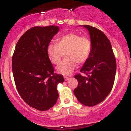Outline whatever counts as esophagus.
<instances>
[{
	"mask_svg": "<svg viewBox=\"0 0 131 131\" xmlns=\"http://www.w3.org/2000/svg\"><path fill=\"white\" fill-rule=\"evenodd\" d=\"M64 80H65V81H68V80L69 78H69L68 76H64Z\"/></svg>",
	"mask_w": 131,
	"mask_h": 131,
	"instance_id": "obj_1",
	"label": "esophagus"
}]
</instances>
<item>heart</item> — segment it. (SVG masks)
<instances>
[{
	"label": "heart",
	"mask_w": 131,
	"mask_h": 131,
	"mask_svg": "<svg viewBox=\"0 0 131 131\" xmlns=\"http://www.w3.org/2000/svg\"><path fill=\"white\" fill-rule=\"evenodd\" d=\"M92 44L88 37L70 32L59 37L55 43H50L47 47V54L52 63L57 64L65 53L66 59L56 68L57 71L62 74H70L76 67L88 60Z\"/></svg>",
	"instance_id": "heart-1"
}]
</instances>
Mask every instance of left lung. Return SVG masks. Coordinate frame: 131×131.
<instances>
[{
	"label": "left lung",
	"mask_w": 131,
	"mask_h": 131,
	"mask_svg": "<svg viewBox=\"0 0 131 131\" xmlns=\"http://www.w3.org/2000/svg\"><path fill=\"white\" fill-rule=\"evenodd\" d=\"M88 30L92 44L89 57L74 76L78 87L74 94L80 103L93 106L105 100L112 91L115 81L116 63L112 45L101 31L89 25H80Z\"/></svg>",
	"instance_id": "8db88e82"
}]
</instances>
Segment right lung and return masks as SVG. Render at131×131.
<instances>
[{
	"mask_svg": "<svg viewBox=\"0 0 131 131\" xmlns=\"http://www.w3.org/2000/svg\"><path fill=\"white\" fill-rule=\"evenodd\" d=\"M59 27H33L20 37L12 57V68L19 95L28 105L40 111L53 107L58 98L57 84L64 81L54 73L47 47Z\"/></svg>",
	"mask_w": 131,
	"mask_h": 131,
	"instance_id": "right-lung-1",
	"label": "right lung"
}]
</instances>
